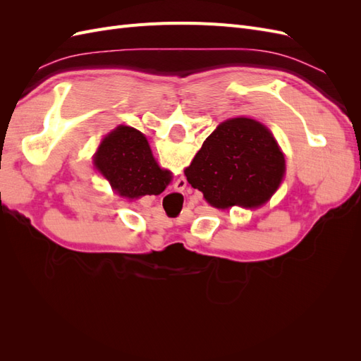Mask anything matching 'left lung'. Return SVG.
I'll return each instance as SVG.
<instances>
[{
  "label": "left lung",
  "mask_w": 361,
  "mask_h": 361,
  "mask_svg": "<svg viewBox=\"0 0 361 361\" xmlns=\"http://www.w3.org/2000/svg\"><path fill=\"white\" fill-rule=\"evenodd\" d=\"M285 171V157L271 130L253 118L235 117L204 140L185 176L216 209H253L271 199Z\"/></svg>",
  "instance_id": "left-lung-1"
}]
</instances>
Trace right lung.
I'll list each match as a JSON object with an SVG mask.
<instances>
[{
	"instance_id": "1",
	"label": "right lung",
	"mask_w": 361,
	"mask_h": 361,
	"mask_svg": "<svg viewBox=\"0 0 361 361\" xmlns=\"http://www.w3.org/2000/svg\"><path fill=\"white\" fill-rule=\"evenodd\" d=\"M94 167L126 199L161 194L171 180V173L161 169L152 155L146 137L123 125L102 140L94 154Z\"/></svg>"
}]
</instances>
